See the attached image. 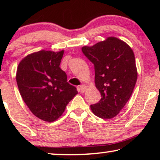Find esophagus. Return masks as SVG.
Here are the masks:
<instances>
[{"label": "esophagus", "mask_w": 160, "mask_h": 160, "mask_svg": "<svg viewBox=\"0 0 160 160\" xmlns=\"http://www.w3.org/2000/svg\"><path fill=\"white\" fill-rule=\"evenodd\" d=\"M87 86H86V85L82 84L80 86V90L82 92H84L87 90Z\"/></svg>", "instance_id": "1"}]
</instances>
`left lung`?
<instances>
[{
  "mask_svg": "<svg viewBox=\"0 0 160 160\" xmlns=\"http://www.w3.org/2000/svg\"><path fill=\"white\" fill-rule=\"evenodd\" d=\"M95 65V87L101 94L98 103L91 105L92 113L102 119L115 117L132 95L138 71L134 52L128 43L108 37L92 47L82 48Z\"/></svg>",
  "mask_w": 160,
  "mask_h": 160,
  "instance_id": "left-lung-1",
  "label": "left lung"
}]
</instances>
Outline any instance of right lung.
<instances>
[{
    "mask_svg": "<svg viewBox=\"0 0 160 160\" xmlns=\"http://www.w3.org/2000/svg\"><path fill=\"white\" fill-rule=\"evenodd\" d=\"M63 54L64 50H41L24 58L17 67L16 80L24 102L36 117L47 122L59 119L78 94L60 68Z\"/></svg>",
    "mask_w": 160,
    "mask_h": 160,
    "instance_id": "add662e5",
    "label": "right lung"
}]
</instances>
